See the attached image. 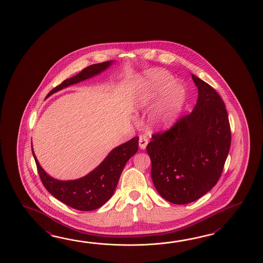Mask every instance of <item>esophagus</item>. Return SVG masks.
Returning <instances> with one entry per match:
<instances>
[{"label":"esophagus","instance_id":"esophagus-1","mask_svg":"<svg viewBox=\"0 0 263 263\" xmlns=\"http://www.w3.org/2000/svg\"><path fill=\"white\" fill-rule=\"evenodd\" d=\"M148 143V139L145 135H140L139 136V146L141 149H145V146Z\"/></svg>","mask_w":263,"mask_h":263}]
</instances>
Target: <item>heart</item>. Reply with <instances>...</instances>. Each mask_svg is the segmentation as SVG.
I'll list each match as a JSON object with an SVG mask.
<instances>
[{"label": "heart", "instance_id": "heart-1", "mask_svg": "<svg viewBox=\"0 0 263 263\" xmlns=\"http://www.w3.org/2000/svg\"><path fill=\"white\" fill-rule=\"evenodd\" d=\"M174 79L169 73L162 70H153L149 74V80L145 84V97L137 107L152 102L158 96L173 84ZM184 98V91L179 85L171 86L163 101L151 116V124L159 128H166L173 123L178 115L179 107Z\"/></svg>", "mask_w": 263, "mask_h": 263}]
</instances>
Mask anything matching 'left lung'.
Here are the masks:
<instances>
[{"label":"left lung","instance_id":"8db88e82","mask_svg":"<svg viewBox=\"0 0 263 263\" xmlns=\"http://www.w3.org/2000/svg\"><path fill=\"white\" fill-rule=\"evenodd\" d=\"M198 89L196 106L170 129L152 134L146 146L151 178L160 196L183 205L217 183L229 154L231 130L226 105L210 84L192 74Z\"/></svg>","mask_w":263,"mask_h":263}]
</instances>
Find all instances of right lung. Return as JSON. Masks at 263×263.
<instances>
[{"instance_id": "obj_1", "label": "right lung", "mask_w": 263, "mask_h": 263, "mask_svg": "<svg viewBox=\"0 0 263 263\" xmlns=\"http://www.w3.org/2000/svg\"><path fill=\"white\" fill-rule=\"evenodd\" d=\"M112 61L103 62L85 67L71 78L50 90L47 97L71 84L91 78L110 67ZM139 137H134L125 144L114 148L98 167L84 178L75 180H57L52 179L40 166L34 155L40 179L45 188L56 199L78 211H93L105 204L112 196L118 185L124 166L130 157L138 151Z\"/></svg>"}]
</instances>
